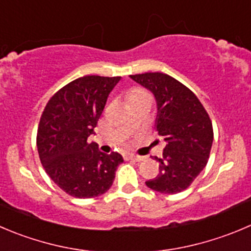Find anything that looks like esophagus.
<instances>
[{
	"label": "esophagus",
	"instance_id": "34e87169",
	"mask_svg": "<svg viewBox=\"0 0 251 251\" xmlns=\"http://www.w3.org/2000/svg\"><path fill=\"white\" fill-rule=\"evenodd\" d=\"M126 159H128V160H134V161H142V160H144V157L139 156V155L128 154V155H126Z\"/></svg>",
	"mask_w": 251,
	"mask_h": 251
}]
</instances>
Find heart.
<instances>
[{"mask_svg": "<svg viewBox=\"0 0 251 251\" xmlns=\"http://www.w3.org/2000/svg\"><path fill=\"white\" fill-rule=\"evenodd\" d=\"M127 99L129 102L142 101V100H150V95L144 90H142V88H134L128 94Z\"/></svg>", "mask_w": 251, "mask_h": 251, "instance_id": "heart-1", "label": "heart"}]
</instances>
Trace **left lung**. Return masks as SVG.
<instances>
[{
  "mask_svg": "<svg viewBox=\"0 0 251 251\" xmlns=\"http://www.w3.org/2000/svg\"><path fill=\"white\" fill-rule=\"evenodd\" d=\"M132 80L149 90L156 101L154 127L165 140L159 174L147 186L160 193L173 195L186 190L209 157L213 129L204 107L190 88L161 73L130 75Z\"/></svg>",
  "mask_w": 251,
  "mask_h": 251,
  "instance_id": "8db88e82",
  "label": "left lung"
}]
</instances>
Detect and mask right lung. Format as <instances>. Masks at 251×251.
Instances as JSON below:
<instances>
[{"mask_svg": "<svg viewBox=\"0 0 251 251\" xmlns=\"http://www.w3.org/2000/svg\"><path fill=\"white\" fill-rule=\"evenodd\" d=\"M121 77L88 75L60 88L45 106L39 122L37 148L45 173L76 199L107 192L123 157L104 154L87 138L95 133L109 94Z\"/></svg>", "mask_w": 251, "mask_h": 251, "instance_id": "add662e5", "label": "right lung"}]
</instances>
